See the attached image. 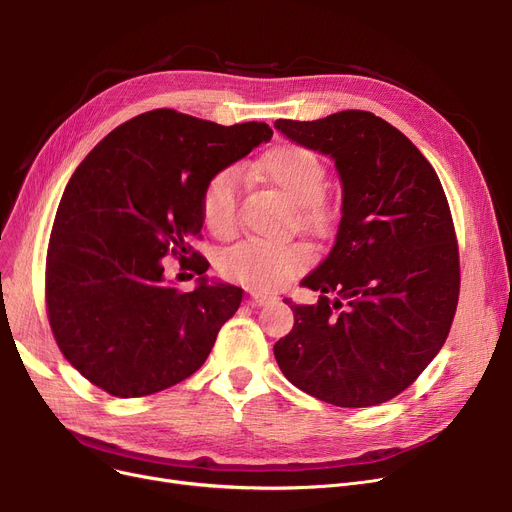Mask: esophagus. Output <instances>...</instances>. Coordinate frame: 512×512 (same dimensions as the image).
Here are the masks:
<instances>
[{
  "label": "esophagus",
  "instance_id": "34e87169",
  "mask_svg": "<svg viewBox=\"0 0 512 512\" xmlns=\"http://www.w3.org/2000/svg\"><path fill=\"white\" fill-rule=\"evenodd\" d=\"M272 301H274V297H270V294H259V292H251L249 305H251V307H263V305H270Z\"/></svg>",
  "mask_w": 512,
  "mask_h": 512
}]
</instances>
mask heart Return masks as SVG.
<instances>
[{
    "mask_svg": "<svg viewBox=\"0 0 512 512\" xmlns=\"http://www.w3.org/2000/svg\"><path fill=\"white\" fill-rule=\"evenodd\" d=\"M257 174L299 205L303 226L324 232L330 226V211L321 201L326 186V168L305 147L280 145L261 155ZM240 178L234 168L215 172L203 186L201 218L205 228L218 238H230L238 230ZM311 263V251L299 242H245L222 259V272L232 282L253 292H272L286 286Z\"/></svg>",
    "mask_w": 512,
    "mask_h": 512,
    "instance_id": "1",
    "label": "heart"
}]
</instances>
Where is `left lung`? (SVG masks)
I'll use <instances>...</instances> for the list:
<instances>
[{
  "label": "left lung",
  "instance_id": "1",
  "mask_svg": "<svg viewBox=\"0 0 512 512\" xmlns=\"http://www.w3.org/2000/svg\"><path fill=\"white\" fill-rule=\"evenodd\" d=\"M286 137L332 155L342 218L330 255L290 305L292 330L274 344L282 373L336 407H373L407 390L448 338L461 265L452 213L432 164L371 112L278 120Z\"/></svg>",
  "mask_w": 512,
  "mask_h": 512
}]
</instances>
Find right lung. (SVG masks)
Returning <instances> with one entry per match:
<instances>
[{"label": "right lung", "mask_w": 512, "mask_h": 512, "mask_svg": "<svg viewBox=\"0 0 512 512\" xmlns=\"http://www.w3.org/2000/svg\"><path fill=\"white\" fill-rule=\"evenodd\" d=\"M272 134L265 122L222 126L153 110L80 161L49 236L45 305L62 355L93 386L147 396L205 363L242 288L211 286L207 259L191 247L203 228V186ZM164 256L197 273L200 286L170 285Z\"/></svg>", "instance_id": "obj_1"}]
</instances>
